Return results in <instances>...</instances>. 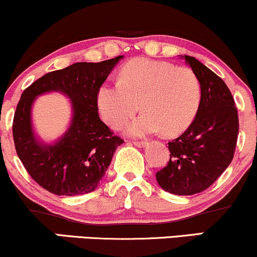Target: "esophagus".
I'll return each instance as SVG.
<instances>
[{
    "label": "esophagus",
    "mask_w": 257,
    "mask_h": 257,
    "mask_svg": "<svg viewBox=\"0 0 257 257\" xmlns=\"http://www.w3.org/2000/svg\"><path fill=\"white\" fill-rule=\"evenodd\" d=\"M133 145L134 146H137V147H145L146 145H147V143L146 141H133Z\"/></svg>",
    "instance_id": "1"
}]
</instances>
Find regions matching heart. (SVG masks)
<instances>
[{"instance_id": "obj_1", "label": "heart", "mask_w": 257, "mask_h": 257, "mask_svg": "<svg viewBox=\"0 0 257 257\" xmlns=\"http://www.w3.org/2000/svg\"><path fill=\"white\" fill-rule=\"evenodd\" d=\"M202 88L192 70L168 61L137 58L126 63L120 79L105 81L96 91L101 118L118 129L139 111L144 113L126 125V134L145 137L164 132L184 133L198 113Z\"/></svg>"}]
</instances>
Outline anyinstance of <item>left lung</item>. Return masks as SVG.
<instances>
[{"mask_svg": "<svg viewBox=\"0 0 257 257\" xmlns=\"http://www.w3.org/2000/svg\"><path fill=\"white\" fill-rule=\"evenodd\" d=\"M202 88L196 118L184 134L168 143L170 161L156 174L167 192L191 196L206 190L231 164L239 122L231 91L216 73L196 58L184 55Z\"/></svg>", "mask_w": 257, "mask_h": 257, "instance_id": "1", "label": "left lung"}]
</instances>
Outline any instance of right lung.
I'll list each match as a JSON object with an SVG mask.
<instances>
[{
    "instance_id": "right-lung-1",
    "label": "right lung",
    "mask_w": 257,
    "mask_h": 257,
    "mask_svg": "<svg viewBox=\"0 0 257 257\" xmlns=\"http://www.w3.org/2000/svg\"><path fill=\"white\" fill-rule=\"evenodd\" d=\"M122 58L76 63L46 73L22 94L13 119L14 145L26 172L44 190L57 196H78L99 186L123 140L100 119L96 91ZM51 91L72 100L73 118L58 141L47 144L33 131L31 111L37 96Z\"/></svg>"
}]
</instances>
